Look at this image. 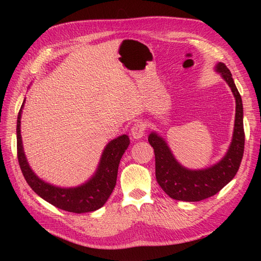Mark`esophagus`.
<instances>
[{
	"label": "esophagus",
	"mask_w": 261,
	"mask_h": 261,
	"mask_svg": "<svg viewBox=\"0 0 261 261\" xmlns=\"http://www.w3.org/2000/svg\"><path fill=\"white\" fill-rule=\"evenodd\" d=\"M146 131V124L142 123V122H137L131 127V136L134 139H140L143 136H145Z\"/></svg>",
	"instance_id": "esophagus-1"
}]
</instances>
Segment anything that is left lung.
<instances>
[{
    "label": "left lung",
    "mask_w": 261,
    "mask_h": 261,
    "mask_svg": "<svg viewBox=\"0 0 261 261\" xmlns=\"http://www.w3.org/2000/svg\"><path fill=\"white\" fill-rule=\"evenodd\" d=\"M236 97L233 139L224 158L213 167L204 170H188L176 162L166 142L151 134L148 141L153 148L156 160V179L163 191L177 201L198 202L219 193L236 176L245 151L243 108L240 93L230 69L223 63L216 66Z\"/></svg>",
    "instance_id": "8db88e82"
}]
</instances>
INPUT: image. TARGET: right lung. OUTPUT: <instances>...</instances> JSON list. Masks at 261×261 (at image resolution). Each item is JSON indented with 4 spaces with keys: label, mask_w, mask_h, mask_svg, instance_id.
<instances>
[{
    "label": "right lung",
    "mask_w": 261,
    "mask_h": 261,
    "mask_svg": "<svg viewBox=\"0 0 261 261\" xmlns=\"http://www.w3.org/2000/svg\"><path fill=\"white\" fill-rule=\"evenodd\" d=\"M22 108L23 103L19 111L16 123V151L22 174L32 191L54 206L71 213H88L102 207L115 187L119 164L129 147V137L123 135L109 143L104 149L96 174L86 184L76 188L55 187L39 179L27 163L20 134Z\"/></svg>",
    "instance_id": "obj_1"
}]
</instances>
